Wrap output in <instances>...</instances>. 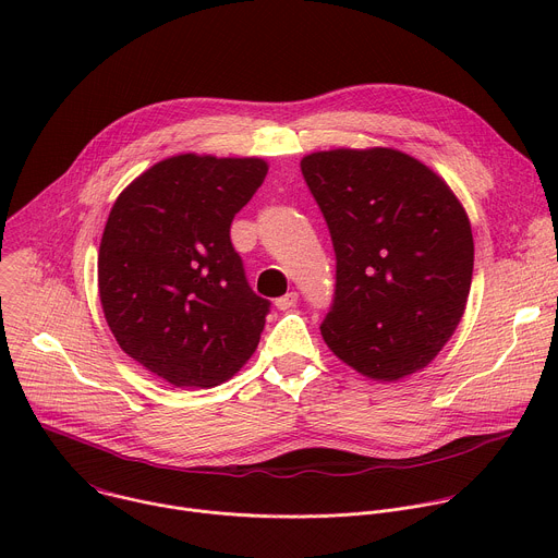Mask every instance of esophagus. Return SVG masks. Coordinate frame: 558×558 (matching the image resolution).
Instances as JSON below:
<instances>
[{
  "mask_svg": "<svg viewBox=\"0 0 558 558\" xmlns=\"http://www.w3.org/2000/svg\"><path fill=\"white\" fill-rule=\"evenodd\" d=\"M295 302H298V293H295V291H289V293H284V295H280V298L276 300V306H278L280 311H287V308L295 306Z\"/></svg>",
  "mask_w": 558,
  "mask_h": 558,
  "instance_id": "1",
  "label": "esophagus"
}]
</instances>
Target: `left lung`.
<instances>
[{
	"label": "left lung",
	"mask_w": 558,
	"mask_h": 558,
	"mask_svg": "<svg viewBox=\"0 0 558 558\" xmlns=\"http://www.w3.org/2000/svg\"><path fill=\"white\" fill-rule=\"evenodd\" d=\"M300 168L336 250L325 342L373 379L424 368L454 333L470 293L465 209L444 179L392 147L313 151Z\"/></svg>",
	"instance_id": "left-lung-1"
}]
</instances>
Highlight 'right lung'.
<instances>
[{
	"mask_svg": "<svg viewBox=\"0 0 558 558\" xmlns=\"http://www.w3.org/2000/svg\"><path fill=\"white\" fill-rule=\"evenodd\" d=\"M263 158L177 154L110 209L99 298L119 347L174 386L209 388L254 355L271 302L250 287L229 227L267 177Z\"/></svg>",
	"mask_w": 558,
	"mask_h": 558,
	"instance_id": "1",
	"label": "right lung"
}]
</instances>
